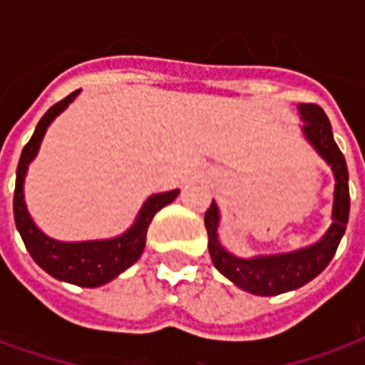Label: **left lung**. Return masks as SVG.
<instances>
[{
	"instance_id": "left-lung-1",
	"label": "left lung",
	"mask_w": 365,
	"mask_h": 365,
	"mask_svg": "<svg viewBox=\"0 0 365 365\" xmlns=\"http://www.w3.org/2000/svg\"><path fill=\"white\" fill-rule=\"evenodd\" d=\"M299 117L303 120V136L313 150L321 156L334 175V193H332V215L330 227L317 242L291 252L258 254L242 258L229 252L219 238L221 211L219 205L211 203L205 213V229L209 237V254L213 266L227 279L240 289L260 297H272L279 293L299 289L305 283L314 279L322 269L329 266L336 252L340 240L344 237L348 215H350V191H348V168L342 152L334 143L332 127L319 105H297Z\"/></svg>"
}]
</instances>
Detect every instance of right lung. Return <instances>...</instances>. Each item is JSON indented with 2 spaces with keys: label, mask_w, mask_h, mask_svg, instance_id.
<instances>
[{
  "label": "right lung",
  "mask_w": 365,
  "mask_h": 365,
  "mask_svg": "<svg viewBox=\"0 0 365 365\" xmlns=\"http://www.w3.org/2000/svg\"><path fill=\"white\" fill-rule=\"evenodd\" d=\"M82 90L70 93L66 99L51 107L44 113V117L38 120L35 133L31 136L27 146L23 148L17 166V180H15V197H13V213H15V225L19 230L23 242L27 246L29 254L41 268L56 277L60 282L74 283L80 287H99L105 285L125 269L130 268L144 252L146 245V232L150 227L154 215L162 207L170 205L180 190L162 191L154 193L146 199L143 207L138 209L133 225L125 232H120L113 238H101V240H80V242H64L44 235L36 227L33 217L29 213L27 201H25V175H27L29 164L36 158L41 150L46 128L51 127L52 120L60 113L66 111V107L74 101Z\"/></svg>",
  "instance_id": "obj_1"
}]
</instances>
